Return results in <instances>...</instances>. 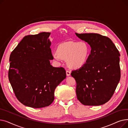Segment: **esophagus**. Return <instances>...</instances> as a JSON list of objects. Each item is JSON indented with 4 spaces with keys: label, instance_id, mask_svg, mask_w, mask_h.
<instances>
[{
    "label": "esophagus",
    "instance_id": "esophagus-1",
    "mask_svg": "<svg viewBox=\"0 0 128 128\" xmlns=\"http://www.w3.org/2000/svg\"><path fill=\"white\" fill-rule=\"evenodd\" d=\"M66 75L68 76H69L70 75V72L68 71V70H66Z\"/></svg>",
    "mask_w": 128,
    "mask_h": 128
}]
</instances>
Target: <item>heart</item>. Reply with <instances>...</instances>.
I'll return each mask as SVG.
<instances>
[{
  "label": "heart",
  "mask_w": 128,
  "mask_h": 128,
  "mask_svg": "<svg viewBox=\"0 0 128 128\" xmlns=\"http://www.w3.org/2000/svg\"><path fill=\"white\" fill-rule=\"evenodd\" d=\"M90 53V47L86 42H68L58 45L53 58L58 62L66 60L68 68L78 70L86 64Z\"/></svg>",
  "instance_id": "heart-1"
}]
</instances>
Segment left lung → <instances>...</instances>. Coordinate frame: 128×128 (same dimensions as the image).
Returning <instances> with one entry per match:
<instances>
[{"label": "left lung", "instance_id": "1", "mask_svg": "<svg viewBox=\"0 0 128 128\" xmlns=\"http://www.w3.org/2000/svg\"><path fill=\"white\" fill-rule=\"evenodd\" d=\"M91 46L90 56L82 68L72 71L76 95L82 104L98 106L114 94L120 79V53L112 40L96 33H75Z\"/></svg>", "mask_w": 128, "mask_h": 128}]
</instances>
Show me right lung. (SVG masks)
<instances>
[{
  "instance_id": "obj_1",
  "label": "right lung",
  "mask_w": 128,
  "mask_h": 128,
  "mask_svg": "<svg viewBox=\"0 0 128 128\" xmlns=\"http://www.w3.org/2000/svg\"><path fill=\"white\" fill-rule=\"evenodd\" d=\"M50 32L25 36L11 52L8 77L15 96L23 105L39 108L54 100L56 87L65 79L63 68H54Z\"/></svg>"
}]
</instances>
